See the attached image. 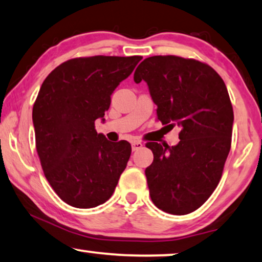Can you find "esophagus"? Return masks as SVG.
Returning <instances> with one entry per match:
<instances>
[{
    "mask_svg": "<svg viewBox=\"0 0 262 262\" xmlns=\"http://www.w3.org/2000/svg\"><path fill=\"white\" fill-rule=\"evenodd\" d=\"M131 145H132V150L134 151H137L143 147V144L142 142H139V140H135V142H132Z\"/></svg>",
    "mask_w": 262,
    "mask_h": 262,
    "instance_id": "esophagus-1",
    "label": "esophagus"
}]
</instances>
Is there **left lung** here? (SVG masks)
<instances>
[{"mask_svg":"<svg viewBox=\"0 0 262 262\" xmlns=\"http://www.w3.org/2000/svg\"><path fill=\"white\" fill-rule=\"evenodd\" d=\"M134 79L147 82L157 119L181 127L175 146L145 144L154 154L145 169L151 200L168 214L192 213L217 187L232 145L234 112L225 81L208 63L176 55L144 59Z\"/></svg>","mask_w":262,"mask_h":262,"instance_id":"8db88e82","label":"left lung"}]
</instances>
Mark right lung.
Returning a JSON list of instances; mask_svg holds the SVG:
<instances>
[{
  "label": "right lung",
  "mask_w": 262,
  "mask_h": 262,
  "mask_svg": "<svg viewBox=\"0 0 262 262\" xmlns=\"http://www.w3.org/2000/svg\"><path fill=\"white\" fill-rule=\"evenodd\" d=\"M143 58L81 56L47 75L33 106L35 145L45 177L63 202L89 209L105 203L131 156L126 140L97 134L111 94Z\"/></svg>",
  "instance_id": "add662e5"
}]
</instances>
